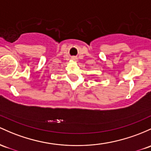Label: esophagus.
<instances>
[{"label": "esophagus", "instance_id": "34e87169", "mask_svg": "<svg viewBox=\"0 0 151 151\" xmlns=\"http://www.w3.org/2000/svg\"><path fill=\"white\" fill-rule=\"evenodd\" d=\"M72 59L73 61H76V60H77V58H76V57H72Z\"/></svg>", "mask_w": 151, "mask_h": 151}]
</instances>
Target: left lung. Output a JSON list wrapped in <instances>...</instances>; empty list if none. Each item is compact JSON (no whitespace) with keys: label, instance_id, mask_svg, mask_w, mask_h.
<instances>
[{"label":"left lung","instance_id":"1","mask_svg":"<svg viewBox=\"0 0 151 151\" xmlns=\"http://www.w3.org/2000/svg\"><path fill=\"white\" fill-rule=\"evenodd\" d=\"M96 82H97V80H96Z\"/></svg>","mask_w":151,"mask_h":151}]
</instances>
